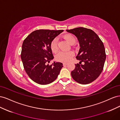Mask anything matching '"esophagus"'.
<instances>
[{"mask_svg":"<svg viewBox=\"0 0 120 120\" xmlns=\"http://www.w3.org/2000/svg\"><path fill=\"white\" fill-rule=\"evenodd\" d=\"M67 63H63V66H67Z\"/></svg>","mask_w":120,"mask_h":120,"instance_id":"1","label":"esophagus"}]
</instances>
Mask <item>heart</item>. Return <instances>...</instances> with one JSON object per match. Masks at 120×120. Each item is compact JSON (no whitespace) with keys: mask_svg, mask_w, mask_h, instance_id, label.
<instances>
[{"mask_svg":"<svg viewBox=\"0 0 120 120\" xmlns=\"http://www.w3.org/2000/svg\"><path fill=\"white\" fill-rule=\"evenodd\" d=\"M64 38L71 45H74L76 41L75 38L73 35L67 34L64 36ZM50 49L53 52H56L59 48L57 45V39L54 38L50 43ZM74 52L72 51L68 52H60L56 56V59L60 62L68 63L70 61L71 58L74 56Z\"/></svg>","mask_w":120,"mask_h":120,"instance_id":"b5f03b06","label":"heart"}]
</instances>
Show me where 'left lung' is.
Here are the masks:
<instances>
[{
  "instance_id": "8db88e82",
  "label": "left lung",
  "mask_w": 120,
  "mask_h": 120,
  "mask_svg": "<svg viewBox=\"0 0 120 120\" xmlns=\"http://www.w3.org/2000/svg\"><path fill=\"white\" fill-rule=\"evenodd\" d=\"M66 30L77 38L80 46L76 56L79 64H75L71 77L78 83L88 84L99 77L103 70L106 58L103 43L90 29L80 27ZM82 62L84 64H81Z\"/></svg>"
}]
</instances>
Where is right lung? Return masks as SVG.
<instances>
[{"label":"right lung","mask_w":120,"mask_h":120,"mask_svg":"<svg viewBox=\"0 0 120 120\" xmlns=\"http://www.w3.org/2000/svg\"><path fill=\"white\" fill-rule=\"evenodd\" d=\"M64 30H39L28 35L23 42L21 59L24 70L32 81L40 85H48L56 80L63 64L53 62L50 43Z\"/></svg>","instance_id":"right-lung-1"}]
</instances>
